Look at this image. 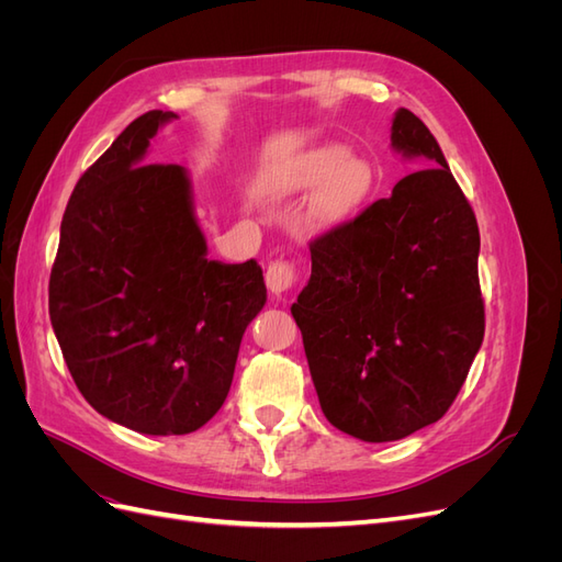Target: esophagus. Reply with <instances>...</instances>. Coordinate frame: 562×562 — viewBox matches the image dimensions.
<instances>
[{
  "instance_id": "1",
  "label": "esophagus",
  "mask_w": 562,
  "mask_h": 562,
  "mask_svg": "<svg viewBox=\"0 0 562 562\" xmlns=\"http://www.w3.org/2000/svg\"><path fill=\"white\" fill-rule=\"evenodd\" d=\"M265 281H267L269 293L281 297L295 285V269L288 262H271L265 274Z\"/></svg>"
}]
</instances>
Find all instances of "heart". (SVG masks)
<instances>
[{
  "mask_svg": "<svg viewBox=\"0 0 562 562\" xmlns=\"http://www.w3.org/2000/svg\"><path fill=\"white\" fill-rule=\"evenodd\" d=\"M375 173L366 157L342 143H318L271 164L260 178V190L274 201L312 192L304 220L312 229L328 232L363 209Z\"/></svg>",
  "mask_w": 562,
  "mask_h": 562,
  "instance_id": "heart-1",
  "label": "heart"
}]
</instances>
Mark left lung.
<instances>
[{
    "instance_id": "left-lung-1",
    "label": "left lung",
    "mask_w": 562,
    "mask_h": 562,
    "mask_svg": "<svg viewBox=\"0 0 562 562\" xmlns=\"http://www.w3.org/2000/svg\"><path fill=\"white\" fill-rule=\"evenodd\" d=\"M391 149L427 168L310 246L312 277L291 307L323 415L366 443L443 417L485 333L481 234L443 151L405 108Z\"/></svg>"
}]
</instances>
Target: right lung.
I'll use <instances>...</instances> for the list:
<instances>
[{
    "label": "right lung",
    "mask_w": 562,
    "mask_h": 562,
    "mask_svg": "<svg viewBox=\"0 0 562 562\" xmlns=\"http://www.w3.org/2000/svg\"><path fill=\"white\" fill-rule=\"evenodd\" d=\"M173 119L138 116L79 178L48 281L50 326L81 396L147 436L192 434L223 407L267 302L258 262L209 260L187 168L147 164Z\"/></svg>",
    "instance_id": "add662e5"
}]
</instances>
